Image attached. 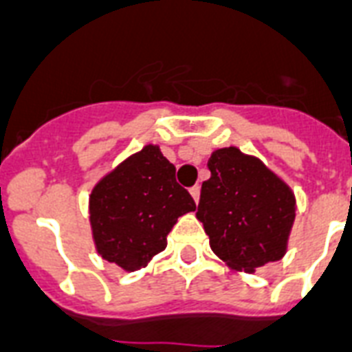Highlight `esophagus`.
<instances>
[{
	"mask_svg": "<svg viewBox=\"0 0 352 352\" xmlns=\"http://www.w3.org/2000/svg\"><path fill=\"white\" fill-rule=\"evenodd\" d=\"M199 194H201V188L197 187V185H196V187L190 188V196L194 197V201H196V205H197V203H199Z\"/></svg>",
	"mask_w": 352,
	"mask_h": 352,
	"instance_id": "esophagus-1",
	"label": "esophagus"
}]
</instances>
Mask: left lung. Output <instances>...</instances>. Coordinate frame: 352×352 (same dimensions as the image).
Here are the masks:
<instances>
[{
  "label": "left lung",
  "instance_id": "1",
  "mask_svg": "<svg viewBox=\"0 0 352 352\" xmlns=\"http://www.w3.org/2000/svg\"><path fill=\"white\" fill-rule=\"evenodd\" d=\"M197 219L212 252L234 272L255 274L287 252L297 199L292 187L257 156L230 145L216 149L207 164Z\"/></svg>",
  "mask_w": 352,
  "mask_h": 352
}]
</instances>
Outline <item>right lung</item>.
<instances>
[{
  "mask_svg": "<svg viewBox=\"0 0 352 352\" xmlns=\"http://www.w3.org/2000/svg\"><path fill=\"white\" fill-rule=\"evenodd\" d=\"M196 210L176 183V167L160 145H145L98 179L89 194V225L97 254L124 272L145 268L167 248L178 217Z\"/></svg>",
  "mask_w": 352,
  "mask_h": 352,
  "instance_id": "obj_1",
  "label": "right lung"
}]
</instances>
